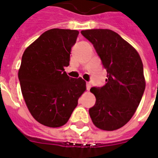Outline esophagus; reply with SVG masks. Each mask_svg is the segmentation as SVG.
<instances>
[{
  "instance_id": "34e87169",
  "label": "esophagus",
  "mask_w": 158,
  "mask_h": 158,
  "mask_svg": "<svg viewBox=\"0 0 158 158\" xmlns=\"http://www.w3.org/2000/svg\"><path fill=\"white\" fill-rule=\"evenodd\" d=\"M91 88V84L89 82L86 83V89H87V90H89Z\"/></svg>"
}]
</instances>
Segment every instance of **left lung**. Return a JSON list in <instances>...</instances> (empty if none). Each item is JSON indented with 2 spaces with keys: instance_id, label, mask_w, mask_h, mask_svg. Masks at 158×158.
Instances as JSON below:
<instances>
[{
  "instance_id": "left-lung-1",
  "label": "left lung",
  "mask_w": 158,
  "mask_h": 158,
  "mask_svg": "<svg viewBox=\"0 0 158 158\" xmlns=\"http://www.w3.org/2000/svg\"><path fill=\"white\" fill-rule=\"evenodd\" d=\"M90 42L107 71L106 84L93 87L96 101L89 110L96 127L115 131L132 117L141 102L146 83L143 64L136 50L110 29L81 31Z\"/></svg>"
}]
</instances>
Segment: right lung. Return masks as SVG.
<instances>
[{"mask_svg":"<svg viewBox=\"0 0 158 158\" xmlns=\"http://www.w3.org/2000/svg\"><path fill=\"white\" fill-rule=\"evenodd\" d=\"M79 31L53 28L25 50L18 71L26 105L35 120L48 127L67 123L86 89L83 79L67 75L70 52Z\"/></svg>","mask_w":158,"mask_h":158,"instance_id":"obj_1","label":"right lung"}]
</instances>
